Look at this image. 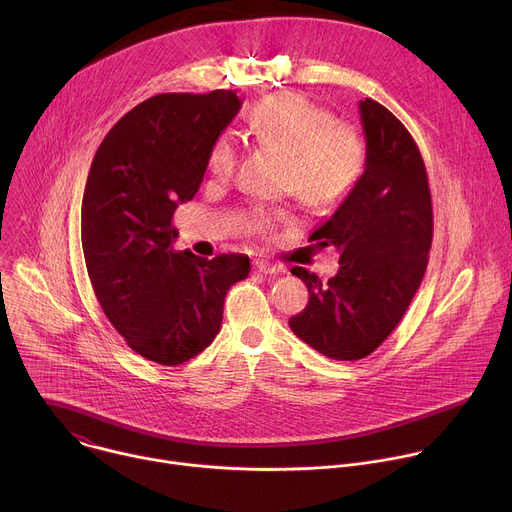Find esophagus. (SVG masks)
<instances>
[{"label": "esophagus", "mask_w": 512, "mask_h": 512, "mask_svg": "<svg viewBox=\"0 0 512 512\" xmlns=\"http://www.w3.org/2000/svg\"><path fill=\"white\" fill-rule=\"evenodd\" d=\"M253 269H255V273H261V275L279 273V267L273 265V263H267V261H255V263H253Z\"/></svg>", "instance_id": "obj_1"}]
</instances>
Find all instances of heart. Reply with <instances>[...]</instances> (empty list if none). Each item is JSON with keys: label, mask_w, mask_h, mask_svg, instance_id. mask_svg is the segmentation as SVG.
Listing matches in <instances>:
<instances>
[{"label": "heart", "mask_w": 512, "mask_h": 512, "mask_svg": "<svg viewBox=\"0 0 512 512\" xmlns=\"http://www.w3.org/2000/svg\"><path fill=\"white\" fill-rule=\"evenodd\" d=\"M255 139L287 154L285 188L294 190L306 204L328 208L344 202L367 170V143L356 127L336 121L334 113L296 93H279L261 99L249 113ZM239 160L231 133L218 135L208 150V168L227 178ZM289 221L283 210L255 208L247 223L253 231L269 235Z\"/></svg>", "instance_id": "1"}]
</instances>
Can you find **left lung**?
<instances>
[{"mask_svg":"<svg viewBox=\"0 0 512 512\" xmlns=\"http://www.w3.org/2000/svg\"><path fill=\"white\" fill-rule=\"evenodd\" d=\"M358 109L367 170L310 235L320 249L340 253V269L328 281L291 269L310 302L289 318V328L334 360L364 358L387 340L421 285L433 239L431 192L415 139L381 103L364 99Z\"/></svg>","mask_w":512,"mask_h":512,"instance_id":"8db88e82","label":"left lung"}]
</instances>
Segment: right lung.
Instances as JSON below:
<instances>
[{
	"label": "right lung",
	"instance_id": "obj_1",
	"mask_svg": "<svg viewBox=\"0 0 512 512\" xmlns=\"http://www.w3.org/2000/svg\"><path fill=\"white\" fill-rule=\"evenodd\" d=\"M239 109L223 89L150 97L111 127L89 170L81 239L95 296L127 346L166 367L214 340L229 287L251 271L247 255L176 251L172 225Z\"/></svg>",
	"mask_w": 512,
	"mask_h": 512
}]
</instances>
